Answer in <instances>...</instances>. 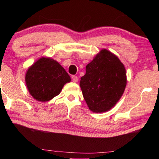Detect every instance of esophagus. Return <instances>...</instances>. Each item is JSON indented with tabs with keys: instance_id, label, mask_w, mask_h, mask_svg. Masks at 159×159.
<instances>
[{
	"instance_id": "34e87169",
	"label": "esophagus",
	"mask_w": 159,
	"mask_h": 159,
	"mask_svg": "<svg viewBox=\"0 0 159 159\" xmlns=\"http://www.w3.org/2000/svg\"><path fill=\"white\" fill-rule=\"evenodd\" d=\"M71 79H72V81H73L74 82H77L78 81V77H77V76H75V75L72 76V77H71Z\"/></svg>"
}]
</instances>
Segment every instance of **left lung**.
I'll use <instances>...</instances> for the list:
<instances>
[{
  "mask_svg": "<svg viewBox=\"0 0 159 159\" xmlns=\"http://www.w3.org/2000/svg\"><path fill=\"white\" fill-rule=\"evenodd\" d=\"M85 70L80 85L89 108L95 113L110 110L120 99L127 84L123 64L114 54L103 49Z\"/></svg>",
  "mask_w": 159,
  "mask_h": 159,
  "instance_id": "left-lung-1",
  "label": "left lung"
}]
</instances>
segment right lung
<instances>
[{"label": "right lung", "mask_w": 159, "mask_h": 159, "mask_svg": "<svg viewBox=\"0 0 159 159\" xmlns=\"http://www.w3.org/2000/svg\"><path fill=\"white\" fill-rule=\"evenodd\" d=\"M25 81L32 97L38 101H48L58 95L71 78L55 60L41 58L28 69Z\"/></svg>", "instance_id": "obj_1"}]
</instances>
